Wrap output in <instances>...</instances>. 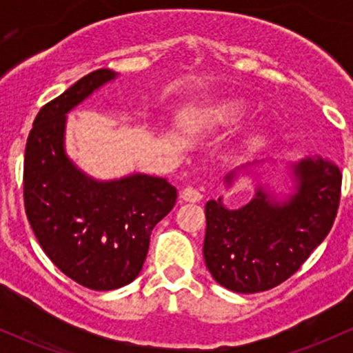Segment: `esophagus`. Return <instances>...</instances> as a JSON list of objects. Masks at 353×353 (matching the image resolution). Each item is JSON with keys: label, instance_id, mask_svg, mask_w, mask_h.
Wrapping results in <instances>:
<instances>
[{"label": "esophagus", "instance_id": "1", "mask_svg": "<svg viewBox=\"0 0 353 353\" xmlns=\"http://www.w3.org/2000/svg\"><path fill=\"white\" fill-rule=\"evenodd\" d=\"M181 198H183L184 201H190V203H198L199 199L203 198V194L199 193L198 190H194V188L188 186V188H184V190H183V193H181Z\"/></svg>", "mask_w": 353, "mask_h": 353}]
</instances>
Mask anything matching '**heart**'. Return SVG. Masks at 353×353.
<instances>
[{"mask_svg":"<svg viewBox=\"0 0 353 353\" xmlns=\"http://www.w3.org/2000/svg\"><path fill=\"white\" fill-rule=\"evenodd\" d=\"M245 112H248V104H244V102H225V104H220L219 108L213 109L210 121H212V124L229 126V124H234L236 121H239Z\"/></svg>","mask_w":353,"mask_h":353,"instance_id":"heart-1","label":"heart"}]
</instances>
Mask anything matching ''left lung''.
Masks as SVG:
<instances>
[{"instance_id": "1", "label": "left lung", "mask_w": 353, "mask_h": 353, "mask_svg": "<svg viewBox=\"0 0 353 353\" xmlns=\"http://www.w3.org/2000/svg\"><path fill=\"white\" fill-rule=\"evenodd\" d=\"M276 163H286L292 183L279 194L262 179L265 165ZM243 177L254 183V194L245 205L227 208L223 196L206 203L203 258L216 283L237 294H256L285 282L328 236L340 201L341 174L319 155L295 162L254 160L223 177L225 190Z\"/></svg>"}]
</instances>
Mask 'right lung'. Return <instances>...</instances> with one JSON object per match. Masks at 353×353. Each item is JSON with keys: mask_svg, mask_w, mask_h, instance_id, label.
<instances>
[{"mask_svg": "<svg viewBox=\"0 0 353 353\" xmlns=\"http://www.w3.org/2000/svg\"><path fill=\"white\" fill-rule=\"evenodd\" d=\"M119 77L102 68L39 110L23 162L25 212L48 258L92 290H114L140 275L154 227L176 203L165 177L131 172L97 179L66 152L68 112Z\"/></svg>", "mask_w": 353, "mask_h": 353, "instance_id": "right-lung-1", "label": "right lung"}]
</instances>
